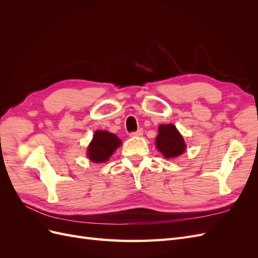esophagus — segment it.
I'll use <instances>...</instances> for the list:
<instances>
[{
    "instance_id": "1",
    "label": "esophagus",
    "mask_w": 258,
    "mask_h": 258,
    "mask_svg": "<svg viewBox=\"0 0 258 258\" xmlns=\"http://www.w3.org/2000/svg\"><path fill=\"white\" fill-rule=\"evenodd\" d=\"M143 135V130L142 129H139L137 131H134L130 134V137H141Z\"/></svg>"
}]
</instances>
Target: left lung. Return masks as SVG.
<instances>
[{
    "label": "left lung",
    "mask_w": 258,
    "mask_h": 258,
    "mask_svg": "<svg viewBox=\"0 0 258 258\" xmlns=\"http://www.w3.org/2000/svg\"><path fill=\"white\" fill-rule=\"evenodd\" d=\"M158 131L156 146L165 158H175L185 152L186 146L183 137L172 123L160 124Z\"/></svg>",
    "instance_id": "8db88e82"
}]
</instances>
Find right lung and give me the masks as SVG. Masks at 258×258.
Returning <instances> with one entry per match:
<instances>
[{
    "label": "right lung",
    "mask_w": 258,
    "mask_h": 258,
    "mask_svg": "<svg viewBox=\"0 0 258 258\" xmlns=\"http://www.w3.org/2000/svg\"><path fill=\"white\" fill-rule=\"evenodd\" d=\"M120 144V139L117 136L107 131L98 130L88 146V158L93 162H105Z\"/></svg>",
    "instance_id": "add662e5"
}]
</instances>
